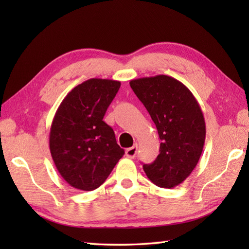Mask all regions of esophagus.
<instances>
[{
	"mask_svg": "<svg viewBox=\"0 0 249 249\" xmlns=\"http://www.w3.org/2000/svg\"><path fill=\"white\" fill-rule=\"evenodd\" d=\"M136 153H137V144H135L133 147H129V148L125 150L126 157L128 158H134L135 156H136Z\"/></svg>",
	"mask_w": 249,
	"mask_h": 249,
	"instance_id": "34e87169",
	"label": "esophagus"
}]
</instances>
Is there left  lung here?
I'll list each match as a JSON object with an SVG mask.
<instances>
[{
	"label": "left lung",
	"instance_id": "1",
	"mask_svg": "<svg viewBox=\"0 0 249 249\" xmlns=\"http://www.w3.org/2000/svg\"><path fill=\"white\" fill-rule=\"evenodd\" d=\"M129 84L148 111L161 140L155 161L142 165L145 174L160 188H175L190 176L203 150L202 109L191 91L169 75L135 79Z\"/></svg>",
	"mask_w": 249,
	"mask_h": 249
}]
</instances>
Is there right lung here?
<instances>
[{
  "mask_svg": "<svg viewBox=\"0 0 249 249\" xmlns=\"http://www.w3.org/2000/svg\"><path fill=\"white\" fill-rule=\"evenodd\" d=\"M120 81L89 79L73 88L59 105L49 135V148L59 174L83 191L99 188L123 157L114 130L103 121Z\"/></svg>",
  "mask_w": 249,
  "mask_h": 249,
  "instance_id": "right-lung-1",
  "label": "right lung"
}]
</instances>
